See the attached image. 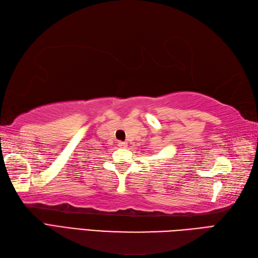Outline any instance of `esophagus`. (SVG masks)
<instances>
[{"instance_id":"esophagus-1","label":"esophagus","mask_w":258,"mask_h":258,"mask_svg":"<svg viewBox=\"0 0 258 258\" xmlns=\"http://www.w3.org/2000/svg\"><path fill=\"white\" fill-rule=\"evenodd\" d=\"M118 146L120 148H127V144H125V142H122V141H118Z\"/></svg>"}]
</instances>
